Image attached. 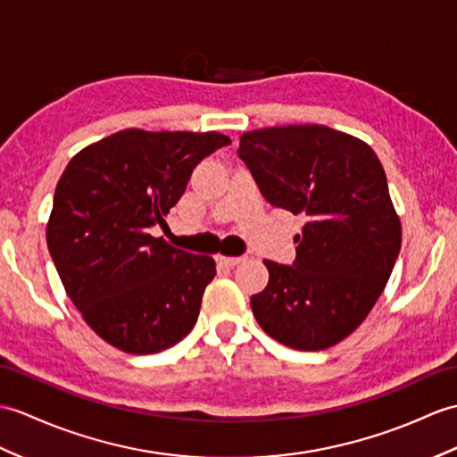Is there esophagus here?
<instances>
[{
	"label": "esophagus",
	"instance_id": "esophagus-1",
	"mask_svg": "<svg viewBox=\"0 0 457 457\" xmlns=\"http://www.w3.org/2000/svg\"><path fill=\"white\" fill-rule=\"evenodd\" d=\"M247 257H218V261L221 264H226V267H236V264L243 262Z\"/></svg>",
	"mask_w": 457,
	"mask_h": 457
}]
</instances>
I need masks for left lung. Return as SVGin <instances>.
<instances>
[{"mask_svg": "<svg viewBox=\"0 0 457 457\" xmlns=\"http://www.w3.org/2000/svg\"><path fill=\"white\" fill-rule=\"evenodd\" d=\"M267 203L307 218L295 261H264L269 284L251 298L262 331L295 350H323L358 328L384 292L401 249V221L378 155L321 124L241 134Z\"/></svg>", "mask_w": 457, "mask_h": 457, "instance_id": "left-lung-1", "label": "left lung"}]
</instances>
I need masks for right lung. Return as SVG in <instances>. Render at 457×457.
Here are the masks:
<instances>
[{
	"instance_id": "right-lung-1",
	"label": "right lung",
	"mask_w": 457,
	"mask_h": 457,
	"mask_svg": "<svg viewBox=\"0 0 457 457\" xmlns=\"http://www.w3.org/2000/svg\"><path fill=\"white\" fill-rule=\"evenodd\" d=\"M229 144L220 132L129 129L83 147L63 169L48 251L70 300L103 341L154 354L193 331L216 262L150 229L165 226L193 169Z\"/></svg>"
}]
</instances>
